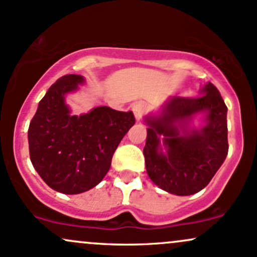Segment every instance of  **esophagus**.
<instances>
[{
	"mask_svg": "<svg viewBox=\"0 0 257 257\" xmlns=\"http://www.w3.org/2000/svg\"><path fill=\"white\" fill-rule=\"evenodd\" d=\"M132 111L134 112L135 118H137L138 120H140L146 114L147 105L145 104V102H143V101L137 102V104H134V105L132 106Z\"/></svg>",
	"mask_w": 257,
	"mask_h": 257,
	"instance_id": "esophagus-1",
	"label": "esophagus"
}]
</instances>
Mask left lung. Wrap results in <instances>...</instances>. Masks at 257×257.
Returning a JSON list of instances; mask_svg holds the SVG:
<instances>
[{
    "label": "left lung",
    "mask_w": 257,
    "mask_h": 257,
    "mask_svg": "<svg viewBox=\"0 0 257 257\" xmlns=\"http://www.w3.org/2000/svg\"><path fill=\"white\" fill-rule=\"evenodd\" d=\"M202 91L204 95L197 98L174 96L163 106L161 116L146 119L150 125L144 147L147 174L159 188L176 196L203 190L228 152L227 106L210 82ZM198 111L207 113V124L188 131L184 125ZM159 137L164 138L166 153L161 151Z\"/></svg>",
    "instance_id": "1"
}]
</instances>
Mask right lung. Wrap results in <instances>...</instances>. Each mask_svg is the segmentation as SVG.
<instances>
[{"label": "right lung", "instance_id": "obj_1", "mask_svg": "<svg viewBox=\"0 0 257 257\" xmlns=\"http://www.w3.org/2000/svg\"><path fill=\"white\" fill-rule=\"evenodd\" d=\"M79 75H65L51 85L29 126L30 159L49 187L78 194L104 179L120 140L135 124L132 111L107 106L71 116L65 94L83 83Z\"/></svg>", "mask_w": 257, "mask_h": 257}]
</instances>
